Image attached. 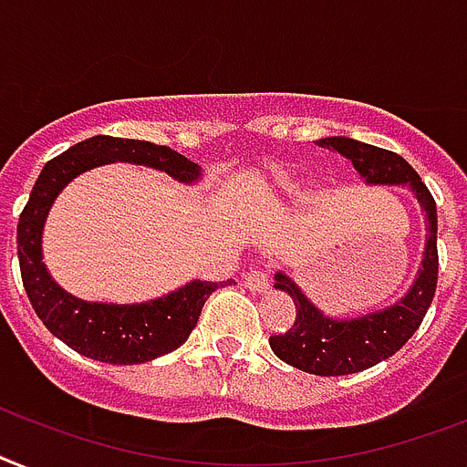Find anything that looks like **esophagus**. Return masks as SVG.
I'll list each match as a JSON object with an SVG mask.
<instances>
[{"label":"esophagus","instance_id":"1","mask_svg":"<svg viewBox=\"0 0 467 467\" xmlns=\"http://www.w3.org/2000/svg\"><path fill=\"white\" fill-rule=\"evenodd\" d=\"M244 287H249L252 293H266L268 287H271V278H268V271H264V268H256V271L246 273Z\"/></svg>","mask_w":467,"mask_h":467}]
</instances>
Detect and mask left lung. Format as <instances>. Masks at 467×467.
<instances>
[{
	"label": "left lung",
	"instance_id": "1",
	"mask_svg": "<svg viewBox=\"0 0 467 467\" xmlns=\"http://www.w3.org/2000/svg\"><path fill=\"white\" fill-rule=\"evenodd\" d=\"M319 146L348 158L359 177L371 187L379 184L410 189L427 221V240L418 275L408 293L386 309L362 314L355 319H336L321 312L287 273L278 271L273 275V287L290 295L297 309L293 328L280 336H271L268 340L275 358L317 377H343L369 369L381 359L396 355L422 324L437 290V203L420 174L393 150L355 141L348 136H328L321 139Z\"/></svg>",
	"mask_w": 467,
	"mask_h": 467
}]
</instances>
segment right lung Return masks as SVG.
I'll use <instances>...</instances> for the list:
<instances>
[{"instance_id": "obj_1", "label": "right lung", "mask_w": 467, "mask_h": 467, "mask_svg": "<svg viewBox=\"0 0 467 467\" xmlns=\"http://www.w3.org/2000/svg\"><path fill=\"white\" fill-rule=\"evenodd\" d=\"M109 162H131L161 170L182 184H196L201 180L199 165L168 146L115 136H90L52 158L37 177L18 218V264L30 305L52 336L90 359L109 365H141L177 350L189 338L218 283L189 280L187 285L162 297L139 305H115L86 302L67 293L49 275L43 261V230L49 208L71 180Z\"/></svg>"}]
</instances>
